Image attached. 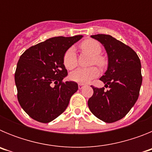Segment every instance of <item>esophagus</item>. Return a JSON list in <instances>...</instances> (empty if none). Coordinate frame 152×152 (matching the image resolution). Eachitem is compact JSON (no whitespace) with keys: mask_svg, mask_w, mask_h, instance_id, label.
<instances>
[{"mask_svg":"<svg viewBox=\"0 0 152 152\" xmlns=\"http://www.w3.org/2000/svg\"><path fill=\"white\" fill-rule=\"evenodd\" d=\"M84 88V84H78V88L79 89H82V88Z\"/></svg>","mask_w":152,"mask_h":152,"instance_id":"esophagus-1","label":"esophagus"}]
</instances>
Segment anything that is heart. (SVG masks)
I'll return each mask as SVG.
<instances>
[{"label":"heart","mask_w":152,"mask_h":152,"mask_svg":"<svg viewBox=\"0 0 152 152\" xmlns=\"http://www.w3.org/2000/svg\"><path fill=\"white\" fill-rule=\"evenodd\" d=\"M81 49L88 52L93 56L92 63H94L100 67L104 66L105 59L100 56L102 51L101 45L98 41L95 39H87L80 44ZM65 68L69 70H72L77 66V60L76 52L73 47H71L65 52L63 58ZM99 75V70L96 67H91L88 68H78L70 75L71 80L79 84H86L91 81L92 79L95 78Z\"/></svg>","instance_id":"b5f03b06"}]
</instances>
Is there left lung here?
<instances>
[{"label":"left lung","mask_w":152,"mask_h":152,"mask_svg":"<svg viewBox=\"0 0 152 152\" xmlns=\"http://www.w3.org/2000/svg\"><path fill=\"white\" fill-rule=\"evenodd\" d=\"M91 38L100 42L107 52L108 66L100 80L109 90L91 86L94 94L88 107L102 121L114 123L124 117L138 100L142 82L141 61L133 49L110 35H93Z\"/></svg>","instance_id":"8db88e82"}]
</instances>
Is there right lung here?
Segmentation results:
<instances>
[{"label": "right lung", "instance_id": "obj_1", "mask_svg": "<svg viewBox=\"0 0 152 152\" xmlns=\"http://www.w3.org/2000/svg\"><path fill=\"white\" fill-rule=\"evenodd\" d=\"M83 36L53 37L30 47L20 57L15 72L17 99L25 112L36 121L48 123L61 115L78 89L68 75L64 55Z\"/></svg>", "mask_w": 152, "mask_h": 152}]
</instances>
